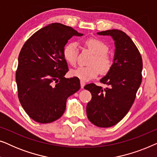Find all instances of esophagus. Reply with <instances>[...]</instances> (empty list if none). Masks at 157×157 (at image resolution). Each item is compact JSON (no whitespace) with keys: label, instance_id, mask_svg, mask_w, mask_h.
Masks as SVG:
<instances>
[{"label":"esophagus","instance_id":"obj_1","mask_svg":"<svg viewBox=\"0 0 157 157\" xmlns=\"http://www.w3.org/2000/svg\"><path fill=\"white\" fill-rule=\"evenodd\" d=\"M85 82H83V81H81V89H83V87H84V86H85Z\"/></svg>","mask_w":157,"mask_h":157}]
</instances>
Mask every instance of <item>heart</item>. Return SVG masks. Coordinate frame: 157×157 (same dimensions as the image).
I'll return each instance as SVG.
<instances>
[{
  "instance_id": "b5f03b06",
  "label": "heart",
  "mask_w": 157,
  "mask_h": 157,
  "mask_svg": "<svg viewBox=\"0 0 157 157\" xmlns=\"http://www.w3.org/2000/svg\"><path fill=\"white\" fill-rule=\"evenodd\" d=\"M85 44L94 53V57L91 62L92 66H81L71 71L72 76L76 77L82 81L95 78L100 74V71L103 74H106L112 66V59L106 53L108 46L104 42L97 38H89L85 41ZM63 56L68 63L74 66L78 56V47L76 43L71 42L66 44L63 47Z\"/></svg>"
}]
</instances>
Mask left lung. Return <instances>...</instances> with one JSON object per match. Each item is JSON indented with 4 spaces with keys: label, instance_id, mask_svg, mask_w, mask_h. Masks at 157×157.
Masks as SVG:
<instances>
[{
    "label": "left lung",
    "instance_id": "obj_1",
    "mask_svg": "<svg viewBox=\"0 0 157 157\" xmlns=\"http://www.w3.org/2000/svg\"><path fill=\"white\" fill-rule=\"evenodd\" d=\"M114 40V58L111 69L100 81L106 89L89 83L84 86L92 95L86 106L87 117L98 127H111L128 112L140 86L143 63L139 51L124 32L117 29L98 32Z\"/></svg>",
    "mask_w": 157,
    "mask_h": 157
}]
</instances>
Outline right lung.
<instances>
[{
	"instance_id": "obj_1",
	"label": "right lung",
	"mask_w": 157,
	"mask_h": 157,
	"mask_svg": "<svg viewBox=\"0 0 157 157\" xmlns=\"http://www.w3.org/2000/svg\"><path fill=\"white\" fill-rule=\"evenodd\" d=\"M82 33L59 23L38 30L21 48L16 73L21 106L32 119L40 124L59 119L66 110L68 96L81 88L76 77L66 78L67 62L63 47L73 36Z\"/></svg>"
}]
</instances>
